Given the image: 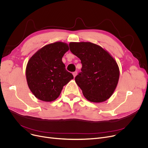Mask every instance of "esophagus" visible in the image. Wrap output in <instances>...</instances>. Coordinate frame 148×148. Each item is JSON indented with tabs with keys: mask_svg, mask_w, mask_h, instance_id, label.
Listing matches in <instances>:
<instances>
[{
	"mask_svg": "<svg viewBox=\"0 0 148 148\" xmlns=\"http://www.w3.org/2000/svg\"><path fill=\"white\" fill-rule=\"evenodd\" d=\"M73 76H74V77H75L77 75V71L73 72Z\"/></svg>",
	"mask_w": 148,
	"mask_h": 148,
	"instance_id": "obj_1",
	"label": "esophagus"
}]
</instances>
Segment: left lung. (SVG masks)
<instances>
[{
	"instance_id": "obj_1",
	"label": "left lung",
	"mask_w": 148,
	"mask_h": 148,
	"mask_svg": "<svg viewBox=\"0 0 148 148\" xmlns=\"http://www.w3.org/2000/svg\"><path fill=\"white\" fill-rule=\"evenodd\" d=\"M69 47L82 64L81 71L75 80L84 96L93 102H101L110 98L119 77L116 61L101 47L90 42H71Z\"/></svg>"
}]
</instances>
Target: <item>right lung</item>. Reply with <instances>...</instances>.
I'll use <instances>...</instances> for the list:
<instances>
[{"instance_id":"1","label":"right lung","mask_w":148,"mask_h":148,"mask_svg":"<svg viewBox=\"0 0 148 148\" xmlns=\"http://www.w3.org/2000/svg\"><path fill=\"white\" fill-rule=\"evenodd\" d=\"M69 50L62 42L44 46L29 60L26 75L28 86L38 99L50 102L56 99L73 75L66 70L62 57Z\"/></svg>"}]
</instances>
